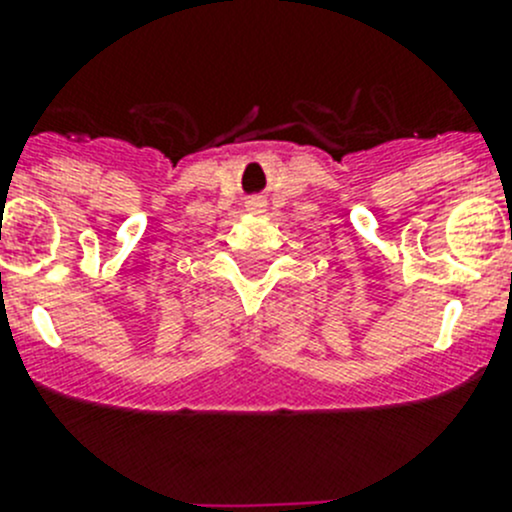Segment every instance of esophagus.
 Listing matches in <instances>:
<instances>
[{"label": "esophagus", "instance_id": "esophagus-1", "mask_svg": "<svg viewBox=\"0 0 512 512\" xmlns=\"http://www.w3.org/2000/svg\"><path fill=\"white\" fill-rule=\"evenodd\" d=\"M247 213H252V215H260V213H265V208H267V200L262 198V195H255V198H250L247 200Z\"/></svg>", "mask_w": 512, "mask_h": 512}]
</instances>
